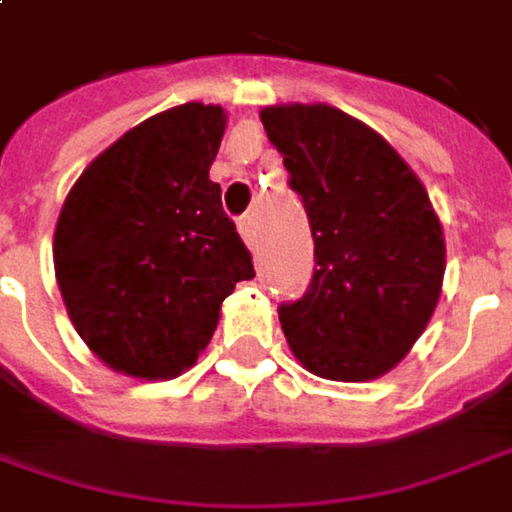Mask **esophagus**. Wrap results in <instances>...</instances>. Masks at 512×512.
Masks as SVG:
<instances>
[{
    "label": "esophagus",
    "instance_id": "1",
    "mask_svg": "<svg viewBox=\"0 0 512 512\" xmlns=\"http://www.w3.org/2000/svg\"><path fill=\"white\" fill-rule=\"evenodd\" d=\"M238 229L243 240H246V246L249 249H255L257 246V223H255V215H243L238 221Z\"/></svg>",
    "mask_w": 512,
    "mask_h": 512
}]
</instances>
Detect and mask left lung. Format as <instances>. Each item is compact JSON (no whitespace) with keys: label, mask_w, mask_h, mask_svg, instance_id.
Masks as SVG:
<instances>
[{"label":"left lung","mask_w":512,"mask_h":512,"mask_svg":"<svg viewBox=\"0 0 512 512\" xmlns=\"http://www.w3.org/2000/svg\"><path fill=\"white\" fill-rule=\"evenodd\" d=\"M263 130L300 195L314 277L280 326L311 374L365 382L419 340L442 294L445 238L431 198L397 150L337 107H263Z\"/></svg>","instance_id":"obj_1"}]
</instances>
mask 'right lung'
<instances>
[{
	"mask_svg": "<svg viewBox=\"0 0 512 512\" xmlns=\"http://www.w3.org/2000/svg\"><path fill=\"white\" fill-rule=\"evenodd\" d=\"M226 113L189 101L141 121L73 184L53 235L64 306L98 360L178 377L209 345L221 303L255 277L209 181Z\"/></svg>",
	"mask_w": 512,
	"mask_h": 512,
	"instance_id": "add662e5",
	"label": "right lung"
}]
</instances>
